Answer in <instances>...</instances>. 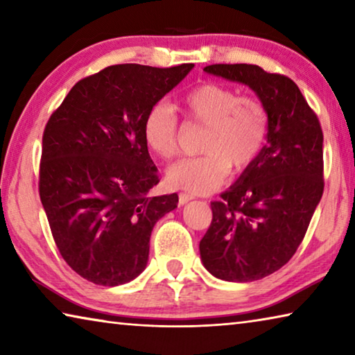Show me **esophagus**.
<instances>
[{
	"label": "esophagus",
	"mask_w": 355,
	"mask_h": 355,
	"mask_svg": "<svg viewBox=\"0 0 355 355\" xmlns=\"http://www.w3.org/2000/svg\"><path fill=\"white\" fill-rule=\"evenodd\" d=\"M178 200H180V205H186L189 200H192V196L189 194H184V192H182V194L178 196Z\"/></svg>",
	"instance_id": "34e87169"
}]
</instances>
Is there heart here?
Listing matches in <instances>:
<instances>
[{
	"label": "heart",
	"instance_id": "b5f03b06",
	"mask_svg": "<svg viewBox=\"0 0 355 355\" xmlns=\"http://www.w3.org/2000/svg\"><path fill=\"white\" fill-rule=\"evenodd\" d=\"M189 119L207 125L197 158H184L166 172L173 189L209 194L220 188L230 173L243 172L260 155L268 133V114L255 97H239L235 89L216 83L200 84L180 103ZM144 141L150 152L171 159L178 150V123L172 107L156 103L144 119Z\"/></svg>",
	"mask_w": 355,
	"mask_h": 355
}]
</instances>
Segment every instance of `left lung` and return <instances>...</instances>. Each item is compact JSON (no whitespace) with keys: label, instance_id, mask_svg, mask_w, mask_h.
I'll list each match as a JSON object with an SVG mask.
<instances>
[{"label":"left lung","instance_id":"8db88e82","mask_svg":"<svg viewBox=\"0 0 355 355\" xmlns=\"http://www.w3.org/2000/svg\"><path fill=\"white\" fill-rule=\"evenodd\" d=\"M203 71L249 86L266 110L268 133L254 163L211 203L200 258L220 280H260L290 261L321 200L322 130L290 78L250 64Z\"/></svg>","mask_w":355,"mask_h":355}]
</instances>
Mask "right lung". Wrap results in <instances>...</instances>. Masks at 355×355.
Segmentation results:
<instances>
[{
    "mask_svg": "<svg viewBox=\"0 0 355 355\" xmlns=\"http://www.w3.org/2000/svg\"><path fill=\"white\" fill-rule=\"evenodd\" d=\"M192 69L111 65L78 81L48 120L40 200L62 258L95 285L135 280L155 224L177 208V194L147 196L159 180L142 127Z\"/></svg>",
    "mask_w": 355,
    "mask_h": 355,
    "instance_id": "add662e5",
    "label": "right lung"
}]
</instances>
